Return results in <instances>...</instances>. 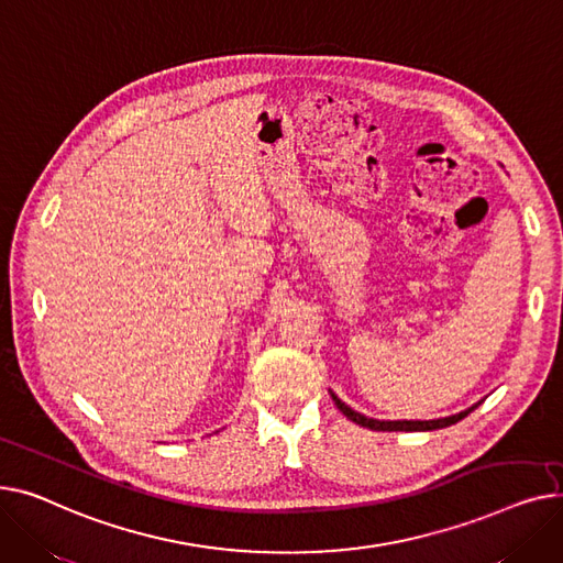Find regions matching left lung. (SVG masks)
Listing matches in <instances>:
<instances>
[{
    "label": "left lung",
    "mask_w": 563,
    "mask_h": 563,
    "mask_svg": "<svg viewBox=\"0 0 563 563\" xmlns=\"http://www.w3.org/2000/svg\"><path fill=\"white\" fill-rule=\"evenodd\" d=\"M332 400L336 402V407L341 409L343 416H347L352 422L361 424V427H368V429H375V432H432V429H443V427H450L454 422H459L461 418H466L471 411H475L479 407L473 405L468 407L466 411H459L454 416H448V418H437V420H375V418H368L363 413H356L354 409H350L345 402H341L336 395L332 393Z\"/></svg>",
    "instance_id": "left-lung-1"
}]
</instances>
